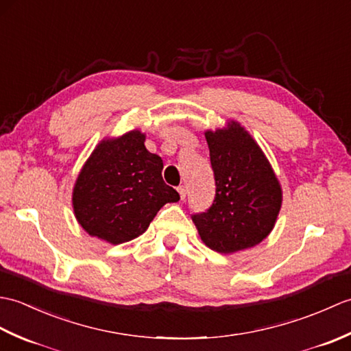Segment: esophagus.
Masks as SVG:
<instances>
[{"label": "esophagus", "mask_w": 351, "mask_h": 351, "mask_svg": "<svg viewBox=\"0 0 351 351\" xmlns=\"http://www.w3.org/2000/svg\"><path fill=\"white\" fill-rule=\"evenodd\" d=\"M178 193H180L181 199L184 200V199H185V195H187V190H185V185H180V187H178Z\"/></svg>", "instance_id": "1"}]
</instances>
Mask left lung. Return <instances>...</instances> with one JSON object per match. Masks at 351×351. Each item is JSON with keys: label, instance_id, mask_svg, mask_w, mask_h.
<instances>
[{"label": "left lung", "instance_id": "8db88e82", "mask_svg": "<svg viewBox=\"0 0 351 351\" xmlns=\"http://www.w3.org/2000/svg\"><path fill=\"white\" fill-rule=\"evenodd\" d=\"M215 180L210 210L193 215L200 240L211 250L235 253L271 232L282 206V187L263 149L240 122L205 131Z\"/></svg>", "mask_w": 351, "mask_h": 351}]
</instances>
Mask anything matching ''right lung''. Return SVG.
<instances>
[{
	"label": "right lung",
	"instance_id": "1",
	"mask_svg": "<svg viewBox=\"0 0 351 351\" xmlns=\"http://www.w3.org/2000/svg\"><path fill=\"white\" fill-rule=\"evenodd\" d=\"M140 130L101 140L72 191L75 219L88 235L122 244L141 235L161 208L180 195L162 181V160Z\"/></svg>",
	"mask_w": 351,
	"mask_h": 351
}]
</instances>
